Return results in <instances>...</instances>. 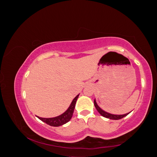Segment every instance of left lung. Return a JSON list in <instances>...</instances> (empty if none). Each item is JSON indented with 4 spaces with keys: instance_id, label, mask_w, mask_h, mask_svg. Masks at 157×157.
Segmentation results:
<instances>
[{
    "instance_id": "obj_1",
    "label": "left lung",
    "mask_w": 157,
    "mask_h": 157,
    "mask_svg": "<svg viewBox=\"0 0 157 157\" xmlns=\"http://www.w3.org/2000/svg\"><path fill=\"white\" fill-rule=\"evenodd\" d=\"M94 105L95 106V107H96V109H97V111L99 112V113H100V114L103 116V117L105 118H109V119H111V120H119V119H121L122 118H124V116H127L128 113H125V114H123V115H114V114H112V113H107L105 111H103V109H101L100 107L98 106V105L96 103V101H94Z\"/></svg>"
}]
</instances>
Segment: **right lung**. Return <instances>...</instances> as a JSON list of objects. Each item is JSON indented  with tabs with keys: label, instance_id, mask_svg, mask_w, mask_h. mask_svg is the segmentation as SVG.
<instances>
[{
	"label": "right lung",
	"instance_id": "obj_1",
	"mask_svg": "<svg viewBox=\"0 0 157 157\" xmlns=\"http://www.w3.org/2000/svg\"><path fill=\"white\" fill-rule=\"evenodd\" d=\"M78 97L79 94L77 95L74 99H73L69 108L67 109V111L65 112H64L63 114L56 116V117L49 118H41L37 116L38 118L41 120V121L45 122L46 124L52 126V127H59V126L66 124L67 122H68L72 118L73 112H74L76 101L78 100Z\"/></svg>",
	"mask_w": 157,
	"mask_h": 157
}]
</instances>
